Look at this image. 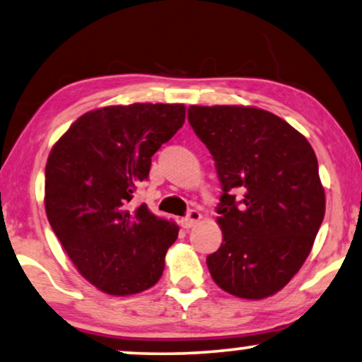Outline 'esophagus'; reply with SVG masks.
<instances>
[{"label": "esophagus", "instance_id": "obj_1", "mask_svg": "<svg viewBox=\"0 0 362 362\" xmlns=\"http://www.w3.org/2000/svg\"><path fill=\"white\" fill-rule=\"evenodd\" d=\"M200 220H202L200 211L199 210H190L189 214H187V216H184V218L180 220V223L185 230H189V228H192V226H195L197 223H199Z\"/></svg>", "mask_w": 362, "mask_h": 362}]
</instances>
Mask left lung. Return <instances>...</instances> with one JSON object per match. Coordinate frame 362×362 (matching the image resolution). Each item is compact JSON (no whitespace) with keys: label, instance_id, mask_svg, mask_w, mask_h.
<instances>
[{"label":"left lung","instance_id":"8db88e82","mask_svg":"<svg viewBox=\"0 0 362 362\" xmlns=\"http://www.w3.org/2000/svg\"><path fill=\"white\" fill-rule=\"evenodd\" d=\"M189 122L223 190L211 278L245 300L272 296L300 272L325 218L316 153L286 120L250 105H190Z\"/></svg>","mask_w":362,"mask_h":362}]
</instances>
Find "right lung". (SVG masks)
<instances>
[{"mask_svg":"<svg viewBox=\"0 0 362 362\" xmlns=\"http://www.w3.org/2000/svg\"><path fill=\"white\" fill-rule=\"evenodd\" d=\"M184 122V104L109 105L81 115L51 148L47 220L77 272L107 295H136L162 276L178 226L131 200Z\"/></svg>","mask_w":362,"mask_h":362,"instance_id":"right-lung-1","label":"right lung"}]
</instances>
